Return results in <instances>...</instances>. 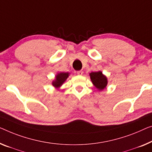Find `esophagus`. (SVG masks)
Returning <instances> with one entry per match:
<instances>
[{
  "instance_id": "esophagus-1",
  "label": "esophagus",
  "mask_w": 152,
  "mask_h": 152,
  "mask_svg": "<svg viewBox=\"0 0 152 152\" xmlns=\"http://www.w3.org/2000/svg\"><path fill=\"white\" fill-rule=\"evenodd\" d=\"M76 73H77V74H78V75L81 76V75H83V71H78V72H76Z\"/></svg>"
}]
</instances>
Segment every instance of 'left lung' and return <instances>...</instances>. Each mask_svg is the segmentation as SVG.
<instances>
[{
    "label": "left lung",
    "mask_w": 152,
    "mask_h": 152,
    "mask_svg": "<svg viewBox=\"0 0 152 152\" xmlns=\"http://www.w3.org/2000/svg\"><path fill=\"white\" fill-rule=\"evenodd\" d=\"M91 80L97 89L102 91L108 85V79L101 71L91 72L89 74Z\"/></svg>",
    "instance_id": "8db88e82"
}]
</instances>
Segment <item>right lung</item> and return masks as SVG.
<instances>
[{"label": "right lung", "instance_id": "1", "mask_svg": "<svg viewBox=\"0 0 152 152\" xmlns=\"http://www.w3.org/2000/svg\"><path fill=\"white\" fill-rule=\"evenodd\" d=\"M69 74V72H58L55 75V78L52 82V85L55 89H59V88L68 78Z\"/></svg>", "mask_w": 152, "mask_h": 152}]
</instances>
